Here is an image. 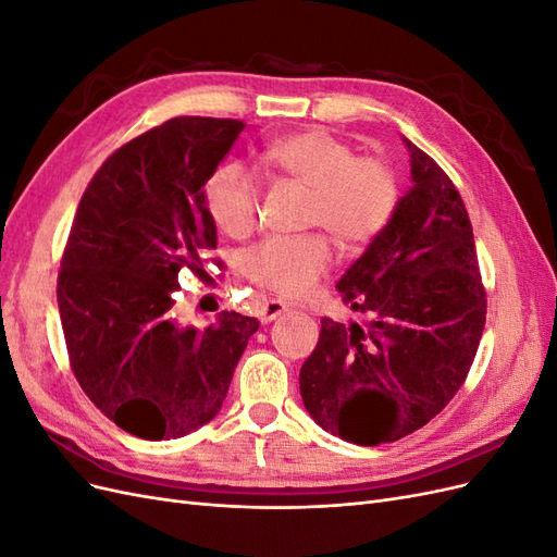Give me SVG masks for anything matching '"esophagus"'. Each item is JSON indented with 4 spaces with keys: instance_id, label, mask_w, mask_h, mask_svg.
I'll return each instance as SVG.
<instances>
[{
    "instance_id": "obj_1",
    "label": "esophagus",
    "mask_w": 557,
    "mask_h": 557,
    "mask_svg": "<svg viewBox=\"0 0 557 557\" xmlns=\"http://www.w3.org/2000/svg\"><path fill=\"white\" fill-rule=\"evenodd\" d=\"M290 309V305L288 301H283V299H269L267 305L260 309V320L262 323H272V320H276L281 313H285Z\"/></svg>"
}]
</instances>
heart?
<instances>
[{"label": "heart", "instance_id": "obj_1", "mask_svg": "<svg viewBox=\"0 0 557 557\" xmlns=\"http://www.w3.org/2000/svg\"><path fill=\"white\" fill-rule=\"evenodd\" d=\"M262 164L311 190L309 225L325 227L342 246H362L387 227L399 201L395 172L383 160L358 156L336 134L311 127L262 150ZM207 207L218 230L246 237L258 223L260 181L239 162L218 166L207 185ZM332 264L325 234L269 237L244 258L246 276L278 295L301 297Z\"/></svg>", "mask_w": 557, "mask_h": 557}]
</instances>
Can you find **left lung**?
Instances as JSON below:
<instances>
[{
    "mask_svg": "<svg viewBox=\"0 0 557 557\" xmlns=\"http://www.w3.org/2000/svg\"><path fill=\"white\" fill-rule=\"evenodd\" d=\"M413 185L391 223L336 283L367 325L320 320L299 369L315 423L358 446L397 442L460 391L485 325V288L469 213L453 181L404 139Z\"/></svg>",
    "mask_w": 557,
    "mask_h": 557,
    "instance_id": "obj_1",
    "label": "left lung"
}]
</instances>
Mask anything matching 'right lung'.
<instances>
[{"label": "right lung", "mask_w": 557, "mask_h": 557, "mask_svg": "<svg viewBox=\"0 0 557 557\" xmlns=\"http://www.w3.org/2000/svg\"><path fill=\"white\" fill-rule=\"evenodd\" d=\"M246 125L172 117L99 166L66 239L58 307L83 393L148 442L176 440L221 411L258 318L221 311L207 330L172 315L178 272L215 248L205 185Z\"/></svg>", "instance_id": "obj_1"}]
</instances>
